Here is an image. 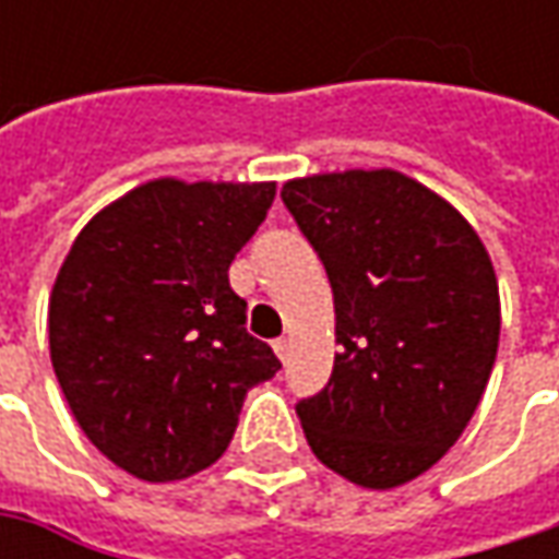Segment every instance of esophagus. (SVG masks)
<instances>
[{
	"mask_svg": "<svg viewBox=\"0 0 559 559\" xmlns=\"http://www.w3.org/2000/svg\"><path fill=\"white\" fill-rule=\"evenodd\" d=\"M289 338H276V342H273V352L280 355V360H289Z\"/></svg>",
	"mask_w": 559,
	"mask_h": 559,
	"instance_id": "esophagus-1",
	"label": "esophagus"
}]
</instances>
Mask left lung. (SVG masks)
<instances>
[{
    "label": "left lung",
    "instance_id": "1",
    "mask_svg": "<svg viewBox=\"0 0 559 559\" xmlns=\"http://www.w3.org/2000/svg\"><path fill=\"white\" fill-rule=\"evenodd\" d=\"M280 195L335 305L333 376L295 407L305 439L348 483H411L483 401L501 335L491 258L454 204L389 167L313 174Z\"/></svg>",
    "mask_w": 559,
    "mask_h": 559
}]
</instances>
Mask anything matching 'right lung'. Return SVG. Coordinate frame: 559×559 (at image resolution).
<instances>
[{
	"instance_id": "right-lung-1",
	"label": "right lung",
	"mask_w": 559,
	"mask_h": 559,
	"mask_svg": "<svg viewBox=\"0 0 559 559\" xmlns=\"http://www.w3.org/2000/svg\"><path fill=\"white\" fill-rule=\"evenodd\" d=\"M276 183L148 180L80 229L49 295V355L98 451L145 483L217 461L283 364L248 335L229 264Z\"/></svg>"
}]
</instances>
